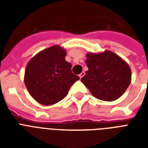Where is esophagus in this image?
Segmentation results:
<instances>
[{"instance_id":"obj_1","label":"esophagus","mask_w":148,"mask_h":148,"mask_svg":"<svg viewBox=\"0 0 148 148\" xmlns=\"http://www.w3.org/2000/svg\"><path fill=\"white\" fill-rule=\"evenodd\" d=\"M84 72H81V74H79V77H80V78H81V77H82L84 76Z\"/></svg>"}]
</instances>
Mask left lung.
<instances>
[{
	"mask_svg": "<svg viewBox=\"0 0 148 148\" xmlns=\"http://www.w3.org/2000/svg\"><path fill=\"white\" fill-rule=\"evenodd\" d=\"M88 71L81 82L94 97L101 101H113L125 92L131 81L129 65L112 51L87 53Z\"/></svg>",
	"mask_w": 148,
	"mask_h": 148,
	"instance_id": "left-lung-1",
	"label": "left lung"
}]
</instances>
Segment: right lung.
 Instances as JSON below:
<instances>
[{"label":"right lung","mask_w":148,"mask_h":148,"mask_svg":"<svg viewBox=\"0 0 148 148\" xmlns=\"http://www.w3.org/2000/svg\"><path fill=\"white\" fill-rule=\"evenodd\" d=\"M66 51L54 45L37 53L27 63L24 84L35 101L52 105L64 98L70 88L80 77L71 71L65 60Z\"/></svg>","instance_id":"obj_1"}]
</instances>
